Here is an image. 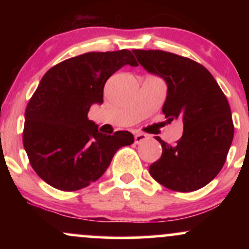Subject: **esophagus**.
I'll list each match as a JSON object with an SVG mask.
<instances>
[{
  "mask_svg": "<svg viewBox=\"0 0 249 249\" xmlns=\"http://www.w3.org/2000/svg\"><path fill=\"white\" fill-rule=\"evenodd\" d=\"M148 138L147 134L142 133V132H136L134 133V142H136V144H141L142 142L146 141Z\"/></svg>",
  "mask_w": 249,
  "mask_h": 249,
  "instance_id": "esophagus-1",
  "label": "esophagus"
}]
</instances>
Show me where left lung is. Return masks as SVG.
Listing matches in <instances>:
<instances>
[{
  "mask_svg": "<svg viewBox=\"0 0 249 249\" xmlns=\"http://www.w3.org/2000/svg\"><path fill=\"white\" fill-rule=\"evenodd\" d=\"M148 72L167 83L162 113L168 122L184 123L181 138L170 145L159 137L162 153L148 171L162 186L192 192L206 186L224 166L232 145L234 125L225 93L212 73L193 59L162 50L134 49Z\"/></svg>",
  "mask_w": 249,
  "mask_h": 249,
  "instance_id": "8db88e82",
  "label": "left lung"
}]
</instances>
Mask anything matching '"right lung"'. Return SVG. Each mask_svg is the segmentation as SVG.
Instances as JSON below:
<instances>
[{"instance_id":"add662e5","label":"right lung","mask_w":249,"mask_h":249,"mask_svg":"<svg viewBox=\"0 0 249 249\" xmlns=\"http://www.w3.org/2000/svg\"><path fill=\"white\" fill-rule=\"evenodd\" d=\"M138 67L127 49L71 57L42 77L24 113L23 146L39 178L67 192L103 176L122 146L134 142L128 131L105 136L89 121L91 105L103 103L105 83L124 65Z\"/></svg>"}]
</instances>
